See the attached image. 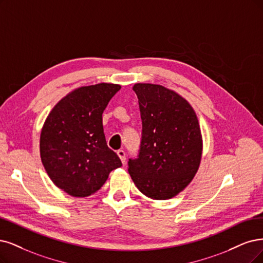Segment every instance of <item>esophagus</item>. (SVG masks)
Masks as SVG:
<instances>
[{
    "instance_id": "1",
    "label": "esophagus",
    "mask_w": 263,
    "mask_h": 263,
    "mask_svg": "<svg viewBox=\"0 0 263 263\" xmlns=\"http://www.w3.org/2000/svg\"><path fill=\"white\" fill-rule=\"evenodd\" d=\"M117 155H118V156H119V158H120L121 162H122V163H124V162H125V153H124V151L119 149L118 152H117Z\"/></svg>"
}]
</instances>
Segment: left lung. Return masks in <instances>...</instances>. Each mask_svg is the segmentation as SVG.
Returning a JSON list of instances; mask_svg holds the SVG:
<instances>
[{
    "label": "left lung",
    "mask_w": 263,
    "mask_h": 263,
    "mask_svg": "<svg viewBox=\"0 0 263 263\" xmlns=\"http://www.w3.org/2000/svg\"><path fill=\"white\" fill-rule=\"evenodd\" d=\"M142 139L128 161L135 185L153 199H170L195 176L202 152L197 116L186 100L162 85L137 83Z\"/></svg>",
    "instance_id": "obj_1"
}]
</instances>
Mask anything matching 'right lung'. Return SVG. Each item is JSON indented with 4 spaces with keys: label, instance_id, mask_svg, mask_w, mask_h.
<instances>
[{
    "label": "right lung",
    "instance_id": "add662e5",
    "mask_svg": "<svg viewBox=\"0 0 263 263\" xmlns=\"http://www.w3.org/2000/svg\"><path fill=\"white\" fill-rule=\"evenodd\" d=\"M119 84L81 86L58 102L44 122L40 154L48 177L57 187L74 197L99 191L110 171L122 166L107 146L103 111Z\"/></svg>",
    "mask_w": 263,
    "mask_h": 263
}]
</instances>
